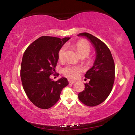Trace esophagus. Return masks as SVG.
<instances>
[{
    "instance_id": "34e87169",
    "label": "esophagus",
    "mask_w": 135,
    "mask_h": 135,
    "mask_svg": "<svg viewBox=\"0 0 135 135\" xmlns=\"http://www.w3.org/2000/svg\"><path fill=\"white\" fill-rule=\"evenodd\" d=\"M75 81H69V83L71 84H74V83H75Z\"/></svg>"
}]
</instances>
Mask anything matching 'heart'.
<instances>
[{
    "mask_svg": "<svg viewBox=\"0 0 135 135\" xmlns=\"http://www.w3.org/2000/svg\"><path fill=\"white\" fill-rule=\"evenodd\" d=\"M73 47L75 49L78 55L81 57H86L89 54L91 51L90 45L84 40H80L73 45ZM67 49L65 46L60 49L58 53L59 60L60 61H64L65 59V51ZM82 70L79 66L69 65L63 68L62 73L66 76L71 79H75L78 76Z\"/></svg>",
    "mask_w": 135,
    "mask_h": 135,
    "instance_id": "heart-1",
    "label": "heart"
}]
</instances>
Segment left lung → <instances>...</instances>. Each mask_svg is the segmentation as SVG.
<instances>
[{
    "label": "left lung",
    "instance_id": "1",
    "mask_svg": "<svg viewBox=\"0 0 135 135\" xmlns=\"http://www.w3.org/2000/svg\"><path fill=\"white\" fill-rule=\"evenodd\" d=\"M79 35L89 40L96 52L93 66L85 75L90 81L85 84L84 90L78 94L83 104L93 107L102 103L110 94L115 79V64L110 49L101 40L87 32Z\"/></svg>",
    "mask_w": 135,
    "mask_h": 135
}]
</instances>
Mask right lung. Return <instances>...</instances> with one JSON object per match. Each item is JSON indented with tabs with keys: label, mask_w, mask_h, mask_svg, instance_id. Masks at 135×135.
I'll use <instances>...</instances> for the list:
<instances>
[{
	"label": "right lung",
	"mask_w": 135,
	"mask_h": 135,
	"mask_svg": "<svg viewBox=\"0 0 135 135\" xmlns=\"http://www.w3.org/2000/svg\"><path fill=\"white\" fill-rule=\"evenodd\" d=\"M70 39L43 36L25 51L20 70L22 86L28 99L38 108L53 106L60 99L62 89L68 85L66 78L54 81L50 75L55 71L60 49Z\"/></svg>",
	"instance_id": "1"
}]
</instances>
